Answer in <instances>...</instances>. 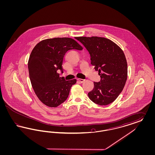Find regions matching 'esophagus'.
Segmentation results:
<instances>
[{
	"instance_id": "34e87169",
	"label": "esophagus",
	"mask_w": 155,
	"mask_h": 155,
	"mask_svg": "<svg viewBox=\"0 0 155 155\" xmlns=\"http://www.w3.org/2000/svg\"><path fill=\"white\" fill-rule=\"evenodd\" d=\"M77 80L79 81V82H80L81 83H82V82H84V81H85V80H83V79H81V78H78L77 79Z\"/></svg>"
}]
</instances>
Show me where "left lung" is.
Here are the masks:
<instances>
[{"mask_svg":"<svg viewBox=\"0 0 155 155\" xmlns=\"http://www.w3.org/2000/svg\"><path fill=\"white\" fill-rule=\"evenodd\" d=\"M88 51L91 64L99 71L101 81L94 82L89 98L99 105L114 102L125 86L127 63L125 54L117 45L102 37H76Z\"/></svg>","mask_w":155,"mask_h":155,"instance_id":"obj_1","label":"left lung"}]
</instances>
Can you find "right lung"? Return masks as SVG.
Wrapping results in <instances>:
<instances>
[{"label": "right lung", "instance_id": "obj_1", "mask_svg": "<svg viewBox=\"0 0 155 155\" xmlns=\"http://www.w3.org/2000/svg\"><path fill=\"white\" fill-rule=\"evenodd\" d=\"M81 51L82 47L70 38L44 39L34 48L28 62L30 81L38 99L45 105L56 107L68 96L76 79L66 81L63 73V58L68 51Z\"/></svg>", "mask_w": 155, "mask_h": 155}]
</instances>
